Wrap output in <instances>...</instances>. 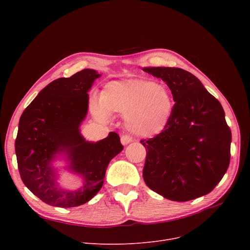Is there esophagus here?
I'll list each match as a JSON object with an SVG mask.
<instances>
[{"label":"esophagus","mask_w":250,"mask_h":250,"mask_svg":"<svg viewBox=\"0 0 250 250\" xmlns=\"http://www.w3.org/2000/svg\"><path fill=\"white\" fill-rule=\"evenodd\" d=\"M132 141H133V138L130 137V136H128V135H124L121 138V142H122V144H123L124 146L127 145V144H129Z\"/></svg>","instance_id":"34e87169"}]
</instances>
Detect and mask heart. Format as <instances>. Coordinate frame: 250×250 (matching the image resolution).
Returning <instances> with one entry per match:
<instances>
[{
    "label": "heart",
    "mask_w": 250,
    "mask_h": 250,
    "mask_svg": "<svg viewBox=\"0 0 250 250\" xmlns=\"http://www.w3.org/2000/svg\"><path fill=\"white\" fill-rule=\"evenodd\" d=\"M174 106L171 91L166 85L145 79H128L105 85L100 101H92L91 110L100 121H108L112 112L123 114L130 132L152 138L167 128Z\"/></svg>",
    "instance_id": "obj_1"
}]
</instances>
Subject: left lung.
<instances>
[{
  "label": "left lung",
  "instance_id": "1",
  "mask_svg": "<svg viewBox=\"0 0 250 250\" xmlns=\"http://www.w3.org/2000/svg\"><path fill=\"white\" fill-rule=\"evenodd\" d=\"M161 78L175 101L164 132L141 140L147 151L143 177L148 188L175 202L211 192L230 163L231 130L221 103L191 73L179 68H143Z\"/></svg>",
  "mask_w": 250,
  "mask_h": 250
}]
</instances>
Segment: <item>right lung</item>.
Listing matches in <instances>:
<instances>
[{"label": "right lung", "mask_w": 250, "mask_h": 250, "mask_svg": "<svg viewBox=\"0 0 250 250\" xmlns=\"http://www.w3.org/2000/svg\"><path fill=\"white\" fill-rule=\"evenodd\" d=\"M101 75L85 69L44 87L25 108L15 141L19 173L24 185L47 205L73 208L89 202L100 190L110 160L124 146L116 133L96 143L86 141L80 125L88 111V91ZM65 156L70 171L83 187L68 191L57 183L51 162Z\"/></svg>", "instance_id": "add662e5"}]
</instances>
